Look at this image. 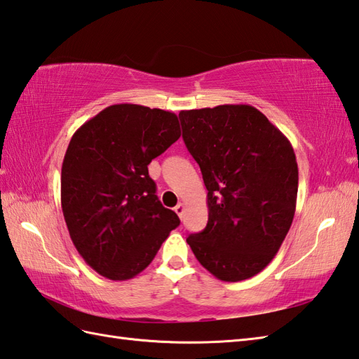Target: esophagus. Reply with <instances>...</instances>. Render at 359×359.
Listing matches in <instances>:
<instances>
[{"label":"esophagus","mask_w":359,"mask_h":359,"mask_svg":"<svg viewBox=\"0 0 359 359\" xmlns=\"http://www.w3.org/2000/svg\"><path fill=\"white\" fill-rule=\"evenodd\" d=\"M174 211L177 212V216H179V217H182V216H184V211H185V205L179 202V203L175 205V207H174Z\"/></svg>","instance_id":"obj_1"}]
</instances>
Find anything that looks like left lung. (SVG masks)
Returning a JSON list of instances; mask_svg holds the SVG:
<instances>
[{
    "label": "left lung",
    "instance_id": "8db88e82",
    "mask_svg": "<svg viewBox=\"0 0 359 359\" xmlns=\"http://www.w3.org/2000/svg\"><path fill=\"white\" fill-rule=\"evenodd\" d=\"M179 117L208 189V224L188 236V245L220 280L253 278L273 261L293 222L299 177L292 143L250 104Z\"/></svg>",
    "mask_w": 359,
    "mask_h": 359
}]
</instances>
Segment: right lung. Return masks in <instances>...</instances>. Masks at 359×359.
I'll list each match as a JSON object with an SVG mask.
<instances>
[{"label": "right lung", "instance_id": "1", "mask_svg": "<svg viewBox=\"0 0 359 359\" xmlns=\"http://www.w3.org/2000/svg\"><path fill=\"white\" fill-rule=\"evenodd\" d=\"M180 137L174 112L112 104L83 123L62 166V208L75 248L111 280L137 276L180 224L148 165Z\"/></svg>", "mask_w": 359, "mask_h": 359}]
</instances>
